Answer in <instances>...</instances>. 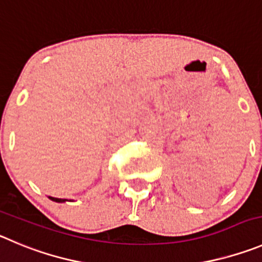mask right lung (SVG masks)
<instances>
[{"mask_svg": "<svg viewBox=\"0 0 262 262\" xmlns=\"http://www.w3.org/2000/svg\"><path fill=\"white\" fill-rule=\"evenodd\" d=\"M51 200H53V202H57V203H63V202H66V199H59V198H53V196H49Z\"/></svg>", "mask_w": 262, "mask_h": 262, "instance_id": "add662e5", "label": "right lung"}]
</instances>
